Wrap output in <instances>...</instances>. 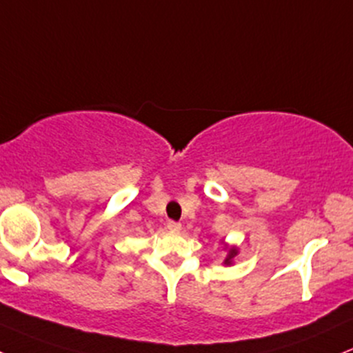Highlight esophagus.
<instances>
[{
	"mask_svg": "<svg viewBox=\"0 0 353 353\" xmlns=\"http://www.w3.org/2000/svg\"><path fill=\"white\" fill-rule=\"evenodd\" d=\"M181 228H183V224L177 223V221H169L168 223V230L170 231H181Z\"/></svg>",
	"mask_w": 353,
	"mask_h": 353,
	"instance_id": "34e87169",
	"label": "esophagus"
}]
</instances>
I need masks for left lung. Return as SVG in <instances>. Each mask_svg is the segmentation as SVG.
Masks as SVG:
<instances>
[{
	"label": "left lung",
	"instance_id": "8db88e82",
	"mask_svg": "<svg viewBox=\"0 0 353 353\" xmlns=\"http://www.w3.org/2000/svg\"><path fill=\"white\" fill-rule=\"evenodd\" d=\"M236 254H238V250H236V248H228V256L224 259V265H231Z\"/></svg>",
	"mask_w": 353,
	"mask_h": 353
}]
</instances>
